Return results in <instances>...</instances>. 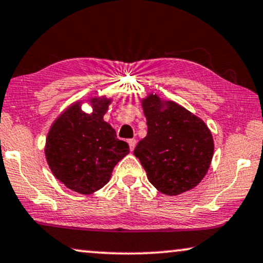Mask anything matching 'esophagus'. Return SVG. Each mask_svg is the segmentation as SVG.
<instances>
[{"label":"esophagus","mask_w":263,"mask_h":263,"mask_svg":"<svg viewBox=\"0 0 263 263\" xmlns=\"http://www.w3.org/2000/svg\"><path fill=\"white\" fill-rule=\"evenodd\" d=\"M127 143H128V145H129V150H131V152H134V149H135V146H136V139H128L127 141Z\"/></svg>","instance_id":"34e87169"}]
</instances>
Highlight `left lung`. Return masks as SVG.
Here are the masks:
<instances>
[{"label": "left lung", "instance_id": "obj_1", "mask_svg": "<svg viewBox=\"0 0 263 263\" xmlns=\"http://www.w3.org/2000/svg\"><path fill=\"white\" fill-rule=\"evenodd\" d=\"M148 134L135 156L160 192L177 196L191 190L207 174L214 154L208 126L173 101L149 95L142 101Z\"/></svg>", "mask_w": 263, "mask_h": 263}]
</instances>
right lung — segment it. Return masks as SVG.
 <instances>
[{
    "mask_svg": "<svg viewBox=\"0 0 263 263\" xmlns=\"http://www.w3.org/2000/svg\"><path fill=\"white\" fill-rule=\"evenodd\" d=\"M111 100L91 99L92 113H84L82 102L68 107L51 125L45 157L56 179L71 190L90 195L102 189L113 168L129 153L128 144L117 138L103 120Z\"/></svg>",
    "mask_w": 263,
    "mask_h": 263,
    "instance_id": "obj_1",
    "label": "right lung"
}]
</instances>
